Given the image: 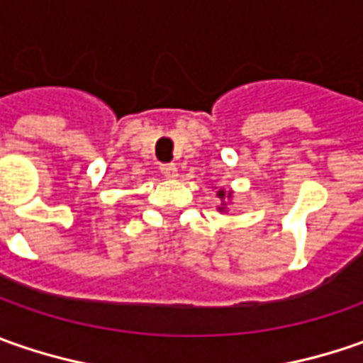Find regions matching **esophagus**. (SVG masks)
I'll return each mask as SVG.
<instances>
[{
  "mask_svg": "<svg viewBox=\"0 0 363 363\" xmlns=\"http://www.w3.org/2000/svg\"><path fill=\"white\" fill-rule=\"evenodd\" d=\"M161 174H163V177H177V167H175V163H163L160 167Z\"/></svg>",
  "mask_w": 363,
  "mask_h": 363,
  "instance_id": "1",
  "label": "esophagus"
}]
</instances>
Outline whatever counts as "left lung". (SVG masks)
Segmentation results:
<instances>
[{
    "instance_id": "left-lung-1",
    "label": "left lung",
    "mask_w": 363,
    "mask_h": 363,
    "mask_svg": "<svg viewBox=\"0 0 363 363\" xmlns=\"http://www.w3.org/2000/svg\"><path fill=\"white\" fill-rule=\"evenodd\" d=\"M218 196H220V198H222V200H224V196H226V194H224V191H222V189H220V191H218ZM228 198H230V194H228Z\"/></svg>"
}]
</instances>
